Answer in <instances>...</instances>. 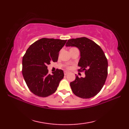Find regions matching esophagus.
<instances>
[{
	"label": "esophagus",
	"mask_w": 129,
	"mask_h": 129,
	"mask_svg": "<svg viewBox=\"0 0 129 129\" xmlns=\"http://www.w3.org/2000/svg\"><path fill=\"white\" fill-rule=\"evenodd\" d=\"M64 75H67L68 73H69V72H68V71H64Z\"/></svg>",
	"instance_id": "34e87169"
}]
</instances>
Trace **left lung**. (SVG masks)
Here are the masks:
<instances>
[{"label": "left lung", "mask_w": 129, "mask_h": 129, "mask_svg": "<svg viewBox=\"0 0 129 129\" xmlns=\"http://www.w3.org/2000/svg\"><path fill=\"white\" fill-rule=\"evenodd\" d=\"M66 46H75L80 52L79 71H84L85 77L76 75L70 85L74 94L83 99L97 95L103 88L108 76V60L103 50L94 42L85 37L68 40Z\"/></svg>", "instance_id": "left-lung-1"}]
</instances>
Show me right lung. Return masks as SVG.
I'll return each mask as SVG.
<instances>
[{
  "label": "right lung",
  "instance_id": "obj_1",
  "mask_svg": "<svg viewBox=\"0 0 129 129\" xmlns=\"http://www.w3.org/2000/svg\"><path fill=\"white\" fill-rule=\"evenodd\" d=\"M67 40L42 38L27 49L23 57L22 73L29 90L40 97H47L56 91L64 78L62 70L48 74L47 65L56 62L59 53Z\"/></svg>",
  "mask_w": 129,
  "mask_h": 129
}]
</instances>
